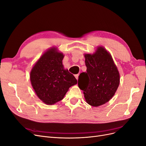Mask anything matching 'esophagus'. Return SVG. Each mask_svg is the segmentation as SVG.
Listing matches in <instances>:
<instances>
[{
	"label": "esophagus",
	"mask_w": 146,
	"mask_h": 146,
	"mask_svg": "<svg viewBox=\"0 0 146 146\" xmlns=\"http://www.w3.org/2000/svg\"><path fill=\"white\" fill-rule=\"evenodd\" d=\"M74 77L76 78V79L78 80V77H79V74H75V75H74Z\"/></svg>",
	"instance_id": "esophagus-1"
}]
</instances>
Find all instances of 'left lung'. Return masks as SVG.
Wrapping results in <instances>:
<instances>
[{
  "mask_svg": "<svg viewBox=\"0 0 146 146\" xmlns=\"http://www.w3.org/2000/svg\"><path fill=\"white\" fill-rule=\"evenodd\" d=\"M85 58L86 72L80 74L78 86L89 104L100 106L115 95L119 85V73L110 54L102 46L92 55L85 54Z\"/></svg>",
  "mask_w": 146,
  "mask_h": 146,
  "instance_id": "1",
  "label": "left lung"
}]
</instances>
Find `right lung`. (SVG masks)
<instances>
[{
  "mask_svg": "<svg viewBox=\"0 0 146 146\" xmlns=\"http://www.w3.org/2000/svg\"><path fill=\"white\" fill-rule=\"evenodd\" d=\"M62 54L51 48L36 63L30 73L31 85L37 96L46 104L64 98L68 88L77 84L74 76L64 69Z\"/></svg>",
  "mask_w": 146,
  "mask_h": 146,
  "instance_id": "add662e5",
  "label": "right lung"
}]
</instances>
